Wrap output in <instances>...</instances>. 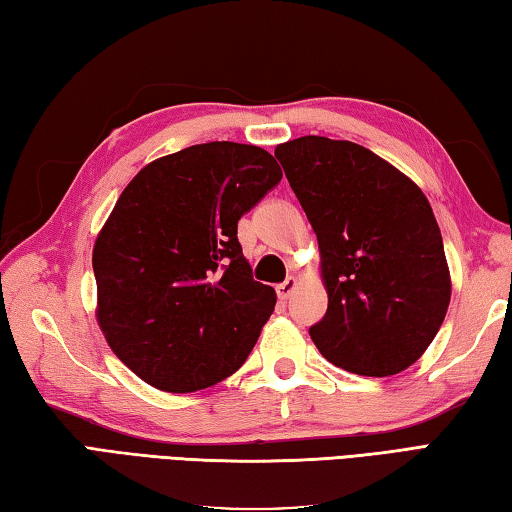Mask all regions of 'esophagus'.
<instances>
[{
	"label": "esophagus",
	"instance_id": "esophagus-1",
	"mask_svg": "<svg viewBox=\"0 0 512 512\" xmlns=\"http://www.w3.org/2000/svg\"><path fill=\"white\" fill-rule=\"evenodd\" d=\"M296 285H298L296 278H294V276H287L281 285H276V294H278V298H281V301H287V298L294 294Z\"/></svg>",
	"mask_w": 512,
	"mask_h": 512
}]
</instances>
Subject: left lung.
I'll return each mask as SVG.
<instances>
[{
	"mask_svg": "<svg viewBox=\"0 0 512 512\" xmlns=\"http://www.w3.org/2000/svg\"><path fill=\"white\" fill-rule=\"evenodd\" d=\"M274 156L321 252L327 312L310 336L327 361L399 374L435 339L450 305L441 231L423 191L361 144L303 136Z\"/></svg>",
	"mask_w": 512,
	"mask_h": 512,
	"instance_id": "1",
	"label": "left lung"
}]
</instances>
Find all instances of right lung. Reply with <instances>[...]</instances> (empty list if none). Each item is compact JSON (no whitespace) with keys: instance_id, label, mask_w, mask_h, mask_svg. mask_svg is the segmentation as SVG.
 <instances>
[{"instance_id":"right-lung-1","label":"right lung","mask_w":512,"mask_h":512,"mask_svg":"<svg viewBox=\"0 0 512 512\" xmlns=\"http://www.w3.org/2000/svg\"><path fill=\"white\" fill-rule=\"evenodd\" d=\"M283 178L272 153L194 144L138 171L95 238L98 325L113 354L158 390L196 392L234 374L272 316L238 220Z\"/></svg>"}]
</instances>
